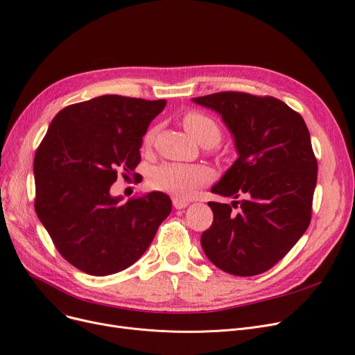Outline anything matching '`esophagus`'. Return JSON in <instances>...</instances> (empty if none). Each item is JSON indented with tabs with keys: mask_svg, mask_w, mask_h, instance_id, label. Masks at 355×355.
Instances as JSON below:
<instances>
[{
	"mask_svg": "<svg viewBox=\"0 0 355 355\" xmlns=\"http://www.w3.org/2000/svg\"><path fill=\"white\" fill-rule=\"evenodd\" d=\"M189 201L187 200H182V198H178V197H174L173 198V206L177 209V210H181V209H185L189 206Z\"/></svg>",
	"mask_w": 355,
	"mask_h": 355,
	"instance_id": "esophagus-1",
	"label": "esophagus"
}]
</instances>
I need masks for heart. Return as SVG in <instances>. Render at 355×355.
Here are the masks:
<instances>
[{
	"mask_svg": "<svg viewBox=\"0 0 355 355\" xmlns=\"http://www.w3.org/2000/svg\"><path fill=\"white\" fill-rule=\"evenodd\" d=\"M184 128L201 145L213 146L220 141L218 125L209 116L190 112L182 119ZM157 135V128H149L144 135V146H151ZM213 180L211 168L197 164L164 162L149 174V185L154 190L164 191L177 197H191L204 184Z\"/></svg>",
	"mask_w": 355,
	"mask_h": 355,
	"instance_id": "b5f03b06",
	"label": "heart"
}]
</instances>
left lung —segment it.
Here are the masks:
<instances>
[{
	"mask_svg": "<svg viewBox=\"0 0 355 355\" xmlns=\"http://www.w3.org/2000/svg\"><path fill=\"white\" fill-rule=\"evenodd\" d=\"M191 101L217 112L239 155L211 193L234 198L232 205L239 211L233 214L229 204L209 202L214 218L201 234L202 250L230 275L263 273L309 226L318 164L306 123L272 96L220 92Z\"/></svg>",
	"mask_w": 355,
	"mask_h": 355,
	"instance_id": "8db88e82",
	"label": "left lung"
}]
</instances>
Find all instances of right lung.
Segmentation results:
<instances>
[{
    "label": "right lung",
    "instance_id": "right-lung-1",
    "mask_svg": "<svg viewBox=\"0 0 355 355\" xmlns=\"http://www.w3.org/2000/svg\"><path fill=\"white\" fill-rule=\"evenodd\" d=\"M165 105L103 95L66 106L37 148L35 213L55 249L85 273L134 265L171 213V198L159 191L126 202L110 194L118 173L126 178L139 164L142 137Z\"/></svg>",
    "mask_w": 355,
    "mask_h": 355
}]
</instances>
